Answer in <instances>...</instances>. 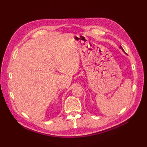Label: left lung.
Masks as SVG:
<instances>
[{
	"label": "left lung",
	"mask_w": 147,
	"mask_h": 147,
	"mask_svg": "<svg viewBox=\"0 0 147 147\" xmlns=\"http://www.w3.org/2000/svg\"><path fill=\"white\" fill-rule=\"evenodd\" d=\"M119 48H122V49H123V48H122V47H121V45H120V47H119ZM123 51H124V50H123Z\"/></svg>",
	"instance_id": "1"
}]
</instances>
